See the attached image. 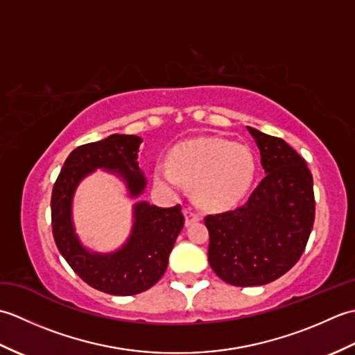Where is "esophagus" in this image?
Wrapping results in <instances>:
<instances>
[{
	"instance_id": "34e87169",
	"label": "esophagus",
	"mask_w": 355,
	"mask_h": 355,
	"mask_svg": "<svg viewBox=\"0 0 355 355\" xmlns=\"http://www.w3.org/2000/svg\"><path fill=\"white\" fill-rule=\"evenodd\" d=\"M183 214H184V218H186V225H191L192 223H197V221L201 220V216L197 212H193V210H191V209H184Z\"/></svg>"
}]
</instances>
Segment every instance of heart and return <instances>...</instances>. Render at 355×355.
I'll return each instance as SVG.
<instances>
[{"mask_svg": "<svg viewBox=\"0 0 355 355\" xmlns=\"http://www.w3.org/2000/svg\"><path fill=\"white\" fill-rule=\"evenodd\" d=\"M256 177L252 149L221 137L184 141L171 150L169 164L154 168L155 183L172 193L184 184L195 187L197 202L210 212L238 206L250 192Z\"/></svg>", "mask_w": 355, "mask_h": 355, "instance_id": "obj_1", "label": "heart"}]
</instances>
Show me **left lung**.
<instances>
[{
    "label": "left lung",
    "instance_id": "1",
    "mask_svg": "<svg viewBox=\"0 0 355 355\" xmlns=\"http://www.w3.org/2000/svg\"><path fill=\"white\" fill-rule=\"evenodd\" d=\"M266 172L243 207L205 218L209 263L235 286L276 281L302 256L314 224L313 175L288 143L247 126Z\"/></svg>",
    "mask_w": 355,
    "mask_h": 355
}]
</instances>
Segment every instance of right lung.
I'll use <instances>...</instances> for the list:
<instances>
[{
    "instance_id": "add662e5",
    "label": "right lung",
    "mask_w": 355,
    "mask_h": 355,
    "mask_svg": "<svg viewBox=\"0 0 355 355\" xmlns=\"http://www.w3.org/2000/svg\"><path fill=\"white\" fill-rule=\"evenodd\" d=\"M141 141L137 135L112 134L76 148L67 157L51 193V227L59 252L82 281L114 296H132L160 281L184 225L182 207L135 202L125 244L114 252L99 253L80 243L73 223V198L79 183L96 169L114 173L125 183L128 195L139 198L148 184L137 162Z\"/></svg>"
}]
</instances>
